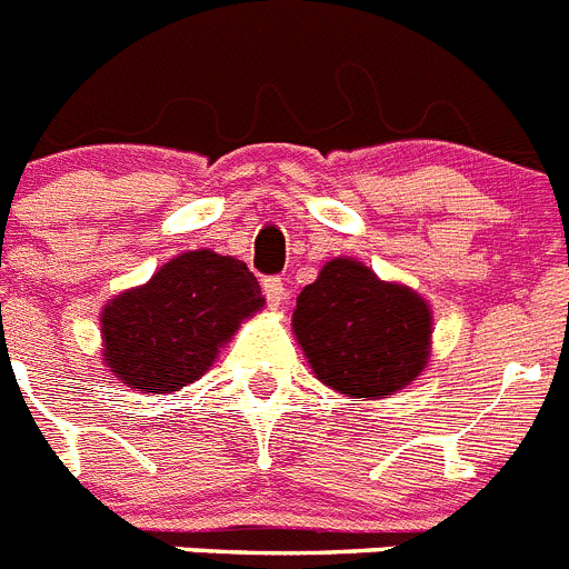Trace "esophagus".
<instances>
[{
    "mask_svg": "<svg viewBox=\"0 0 569 569\" xmlns=\"http://www.w3.org/2000/svg\"><path fill=\"white\" fill-rule=\"evenodd\" d=\"M261 293H264L270 308H279L284 296H288V288H284V281L279 276H268V279H261Z\"/></svg>",
    "mask_w": 569,
    "mask_h": 569,
    "instance_id": "obj_1",
    "label": "esophagus"
}]
</instances>
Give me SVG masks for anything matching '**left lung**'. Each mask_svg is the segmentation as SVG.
<instances>
[{"instance_id": "8db88e82", "label": "left lung", "mask_w": 569, "mask_h": 569, "mask_svg": "<svg viewBox=\"0 0 569 569\" xmlns=\"http://www.w3.org/2000/svg\"><path fill=\"white\" fill-rule=\"evenodd\" d=\"M293 330L310 367L339 393L390 396L427 365L430 308L350 259H333L301 290Z\"/></svg>"}]
</instances>
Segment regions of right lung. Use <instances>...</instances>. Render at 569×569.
<instances>
[{"label": "right lung", "mask_w": 569, "mask_h": 569, "mask_svg": "<svg viewBox=\"0 0 569 569\" xmlns=\"http://www.w3.org/2000/svg\"><path fill=\"white\" fill-rule=\"evenodd\" d=\"M261 305L244 261L190 250L102 310L104 365L124 385L173 393L208 370L241 319Z\"/></svg>", "instance_id": "right-lung-1"}]
</instances>
